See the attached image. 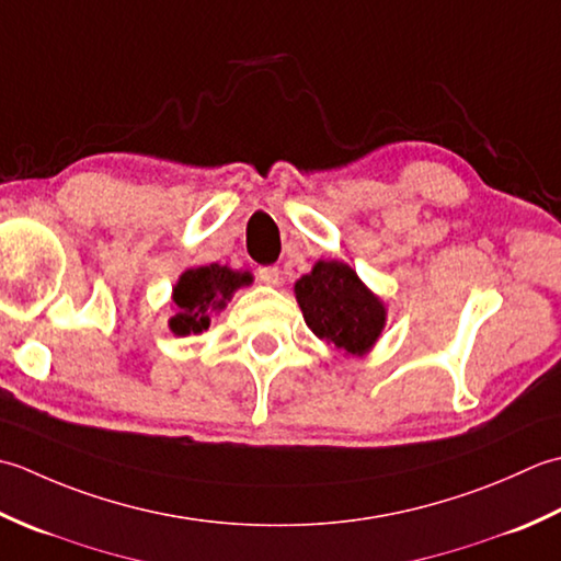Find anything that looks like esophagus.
I'll use <instances>...</instances> for the list:
<instances>
[{"label": "esophagus", "mask_w": 561, "mask_h": 561, "mask_svg": "<svg viewBox=\"0 0 561 561\" xmlns=\"http://www.w3.org/2000/svg\"><path fill=\"white\" fill-rule=\"evenodd\" d=\"M259 280L264 285H278V280H280L278 266H261L259 268Z\"/></svg>", "instance_id": "34e87169"}]
</instances>
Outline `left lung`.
<instances>
[{"label": "left lung", "mask_w": 561, "mask_h": 561, "mask_svg": "<svg viewBox=\"0 0 561 561\" xmlns=\"http://www.w3.org/2000/svg\"><path fill=\"white\" fill-rule=\"evenodd\" d=\"M295 300L312 334L344 356H365L382 336L387 307L344 261L319 259L295 280Z\"/></svg>", "instance_id": "left-lung-1"}]
</instances>
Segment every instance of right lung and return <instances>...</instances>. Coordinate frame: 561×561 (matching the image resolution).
<instances>
[{"mask_svg":"<svg viewBox=\"0 0 561 561\" xmlns=\"http://www.w3.org/2000/svg\"><path fill=\"white\" fill-rule=\"evenodd\" d=\"M251 280L254 278L249 271H234L220 264L186 268L171 288V310H174L169 319L171 334H203L210 327V317L222 312L232 295L251 285Z\"/></svg>","mask_w":561,"mask_h":561,"instance_id":"1","label":"right lung"}]
</instances>
